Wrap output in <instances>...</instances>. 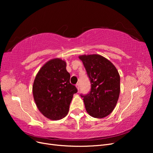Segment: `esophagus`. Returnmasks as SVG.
<instances>
[{
    "mask_svg": "<svg viewBox=\"0 0 153 153\" xmlns=\"http://www.w3.org/2000/svg\"><path fill=\"white\" fill-rule=\"evenodd\" d=\"M76 88H77L78 91H79V90H80V84H77L76 85Z\"/></svg>",
    "mask_w": 153,
    "mask_h": 153,
    "instance_id": "obj_1",
    "label": "esophagus"
}]
</instances>
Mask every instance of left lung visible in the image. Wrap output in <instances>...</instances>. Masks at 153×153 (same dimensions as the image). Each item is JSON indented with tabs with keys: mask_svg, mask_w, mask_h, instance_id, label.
Wrapping results in <instances>:
<instances>
[{
	"mask_svg": "<svg viewBox=\"0 0 153 153\" xmlns=\"http://www.w3.org/2000/svg\"><path fill=\"white\" fill-rule=\"evenodd\" d=\"M91 82L89 93L84 98L87 113L95 118L108 115L116 106L120 93V76L116 68L100 55H81Z\"/></svg>",
	"mask_w": 153,
	"mask_h": 153,
	"instance_id": "8db88e82",
	"label": "left lung"
}]
</instances>
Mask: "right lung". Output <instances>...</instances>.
<instances>
[{
  "label": "right lung",
  "instance_id": "right-lung-1",
  "mask_svg": "<svg viewBox=\"0 0 153 153\" xmlns=\"http://www.w3.org/2000/svg\"><path fill=\"white\" fill-rule=\"evenodd\" d=\"M66 63L53 59L46 63L37 74L32 87L34 99L44 116L51 120L66 117L76 87L70 82Z\"/></svg>",
  "mask_w": 153,
  "mask_h": 153
}]
</instances>
